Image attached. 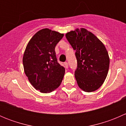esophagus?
<instances>
[{
	"mask_svg": "<svg viewBox=\"0 0 126 126\" xmlns=\"http://www.w3.org/2000/svg\"><path fill=\"white\" fill-rule=\"evenodd\" d=\"M64 67H65L66 69L67 68H68V63H67V62H64Z\"/></svg>",
	"mask_w": 126,
	"mask_h": 126,
	"instance_id": "34e87169",
	"label": "esophagus"
}]
</instances>
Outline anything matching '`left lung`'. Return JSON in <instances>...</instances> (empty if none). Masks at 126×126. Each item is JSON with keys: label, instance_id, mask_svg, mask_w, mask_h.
<instances>
[{"label": "left lung", "instance_id": "8db88e82", "mask_svg": "<svg viewBox=\"0 0 126 126\" xmlns=\"http://www.w3.org/2000/svg\"><path fill=\"white\" fill-rule=\"evenodd\" d=\"M76 50L77 67L75 77L80 88L92 92L101 87L109 71L110 58L104 44L85 29H77L66 34Z\"/></svg>", "mask_w": 126, "mask_h": 126}]
</instances>
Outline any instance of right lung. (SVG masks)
<instances>
[{"label":"right lung","instance_id":"obj_1","mask_svg":"<svg viewBox=\"0 0 126 126\" xmlns=\"http://www.w3.org/2000/svg\"><path fill=\"white\" fill-rule=\"evenodd\" d=\"M64 35L49 29L39 30L29 41L24 52V72L32 86L48 93L60 85L65 69L57 62L55 47Z\"/></svg>","mask_w":126,"mask_h":126}]
</instances>
